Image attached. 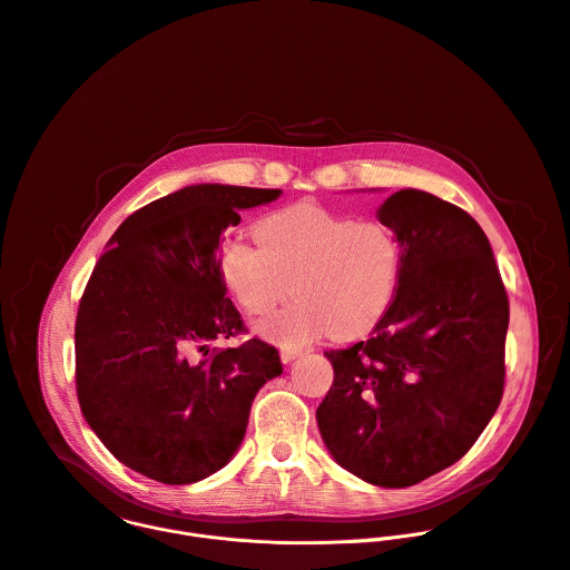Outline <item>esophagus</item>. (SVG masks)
I'll list each match as a JSON object with an SVG mask.
<instances>
[{"label": "esophagus", "instance_id": "34e87169", "mask_svg": "<svg viewBox=\"0 0 570 570\" xmlns=\"http://www.w3.org/2000/svg\"><path fill=\"white\" fill-rule=\"evenodd\" d=\"M297 355H302V348H295V346H282V348H279V357H282L284 364L293 362Z\"/></svg>", "mask_w": 570, "mask_h": 570}]
</instances>
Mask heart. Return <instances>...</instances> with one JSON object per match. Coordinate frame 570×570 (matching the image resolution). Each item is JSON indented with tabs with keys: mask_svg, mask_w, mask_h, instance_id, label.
I'll list each match as a JSON object with an SVG mask.
<instances>
[{
	"mask_svg": "<svg viewBox=\"0 0 570 570\" xmlns=\"http://www.w3.org/2000/svg\"><path fill=\"white\" fill-rule=\"evenodd\" d=\"M257 242L230 237L219 250V273L237 304L262 317L255 331L282 346H302L333 331L351 337L368 331L391 304L402 246L382 219H353L297 204L266 215Z\"/></svg>",
	"mask_w": 570,
	"mask_h": 570,
	"instance_id": "1",
	"label": "heart"
}]
</instances>
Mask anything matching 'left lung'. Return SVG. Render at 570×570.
<instances>
[{"label":"left lung","instance_id":"8db88e82","mask_svg":"<svg viewBox=\"0 0 570 570\" xmlns=\"http://www.w3.org/2000/svg\"><path fill=\"white\" fill-rule=\"evenodd\" d=\"M377 219L402 246L395 295L368 340L324 353L335 377L317 426L348 473L404 489L462 460L495 415L509 295L489 237L460 206L406 188Z\"/></svg>","mask_w":570,"mask_h":570}]
</instances>
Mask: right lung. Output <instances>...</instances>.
<instances>
[{"instance_id":"1","label":"right lung","mask_w":570,"mask_h":570,"mask_svg":"<svg viewBox=\"0 0 570 570\" xmlns=\"http://www.w3.org/2000/svg\"><path fill=\"white\" fill-rule=\"evenodd\" d=\"M279 193L186 186L128 215L90 273L75 320L79 409L121 464L155 482L226 466L257 391L282 373L257 337L210 346L246 331L219 273L222 233Z\"/></svg>"}]
</instances>
